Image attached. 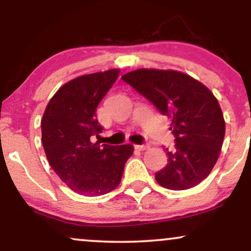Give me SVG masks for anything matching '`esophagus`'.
Instances as JSON below:
<instances>
[{
  "mask_svg": "<svg viewBox=\"0 0 251 251\" xmlns=\"http://www.w3.org/2000/svg\"><path fill=\"white\" fill-rule=\"evenodd\" d=\"M135 150H139V151H145L149 149V145H134Z\"/></svg>",
  "mask_w": 251,
  "mask_h": 251,
  "instance_id": "34e87169",
  "label": "esophagus"
}]
</instances>
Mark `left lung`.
<instances>
[{
    "label": "left lung",
    "mask_w": 251,
    "mask_h": 251,
    "mask_svg": "<svg viewBox=\"0 0 251 251\" xmlns=\"http://www.w3.org/2000/svg\"><path fill=\"white\" fill-rule=\"evenodd\" d=\"M171 120L175 148L155 180L169 190H188L205 179L220 157L226 122L218 100L201 81L183 72L140 68L122 76Z\"/></svg>",
    "instance_id": "left-lung-1"
}]
</instances>
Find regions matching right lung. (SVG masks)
<instances>
[{"mask_svg": "<svg viewBox=\"0 0 251 251\" xmlns=\"http://www.w3.org/2000/svg\"><path fill=\"white\" fill-rule=\"evenodd\" d=\"M120 70L85 74L66 82L51 97L42 120V145L54 172L82 196H100L119 185L133 146L93 142L102 127L97 107L119 76Z\"/></svg>", "mask_w": 251, "mask_h": 251, "instance_id": "right-lung-1", "label": "right lung"}]
</instances>
